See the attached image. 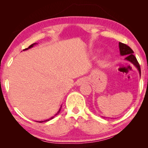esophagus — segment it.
<instances>
[{"instance_id": "obj_1", "label": "esophagus", "mask_w": 148, "mask_h": 148, "mask_svg": "<svg viewBox=\"0 0 148 148\" xmlns=\"http://www.w3.org/2000/svg\"><path fill=\"white\" fill-rule=\"evenodd\" d=\"M84 80H79V81L77 82V85H79H79H82V84H84Z\"/></svg>"}]
</instances>
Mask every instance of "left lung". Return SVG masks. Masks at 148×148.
I'll return each instance as SVG.
<instances>
[{"label":"left lung","instance_id":"left-lung-1","mask_svg":"<svg viewBox=\"0 0 148 148\" xmlns=\"http://www.w3.org/2000/svg\"><path fill=\"white\" fill-rule=\"evenodd\" d=\"M119 47L120 55L122 56H126L125 59H126L127 61H129V62H131L132 64H133L134 65L135 67H136L139 72L140 76H141V70H140V66L139 65L138 62L137 61L136 58L133 55L134 51H132V49L129 46H127V45L123 44L121 42H119Z\"/></svg>","mask_w":148,"mask_h":148}]
</instances>
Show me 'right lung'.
<instances>
[{
	"label": "right lung",
	"instance_id": "obj_1",
	"mask_svg": "<svg viewBox=\"0 0 148 148\" xmlns=\"http://www.w3.org/2000/svg\"><path fill=\"white\" fill-rule=\"evenodd\" d=\"M36 43H34V44H31V46H30L29 47H28V48H26V49H23V51H25V50H27V49H30V48H31V47H33L34 46V45H36ZM61 107H62V105H61V107H60V108H59V111L58 112H57V113L56 114V115H55V116H53V117H51V118H49V119H46V120H44V121H36L37 122H38V123H43V122H46V121H49V120H51V119H53V117H55V116H57V114H59V112H60V111H61Z\"/></svg>",
	"mask_w": 148,
	"mask_h": 148
}]
</instances>
